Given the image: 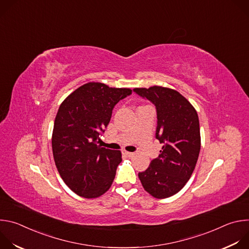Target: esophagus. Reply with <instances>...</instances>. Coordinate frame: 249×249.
Masks as SVG:
<instances>
[{"mask_svg":"<svg viewBox=\"0 0 249 249\" xmlns=\"http://www.w3.org/2000/svg\"><path fill=\"white\" fill-rule=\"evenodd\" d=\"M126 157H128V158H132L133 156H134V153H130V152H124L123 153Z\"/></svg>","mask_w":249,"mask_h":249,"instance_id":"esophagus-1","label":"esophagus"}]
</instances>
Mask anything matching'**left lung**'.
Masks as SVG:
<instances>
[{
  "mask_svg": "<svg viewBox=\"0 0 249 249\" xmlns=\"http://www.w3.org/2000/svg\"><path fill=\"white\" fill-rule=\"evenodd\" d=\"M133 90L155 104L156 138L163 145L159 158L145 171L139 172V178L153 197H170L187 183L199 157L201 137L197 111L183 95L168 88L154 86Z\"/></svg>",
  "mask_w": 249,
  "mask_h": 249,
  "instance_id": "8db88e82",
  "label": "left lung"
}]
</instances>
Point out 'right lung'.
I'll return each instance as SVG.
<instances>
[{
    "label": "right lung",
    "instance_id": "right-lung-1",
    "mask_svg": "<svg viewBox=\"0 0 249 249\" xmlns=\"http://www.w3.org/2000/svg\"><path fill=\"white\" fill-rule=\"evenodd\" d=\"M131 93L130 89L88 83L61 103L52 134L53 157L62 179L79 196L96 198L110 188L121 152L97 144L114 106Z\"/></svg>",
    "mask_w": 249,
    "mask_h": 249
}]
</instances>
